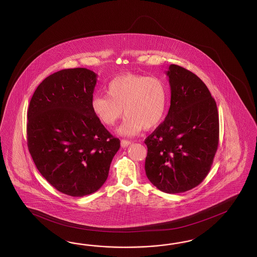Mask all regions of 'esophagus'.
Wrapping results in <instances>:
<instances>
[{
  "label": "esophagus",
  "instance_id": "34e87169",
  "mask_svg": "<svg viewBox=\"0 0 257 257\" xmlns=\"http://www.w3.org/2000/svg\"><path fill=\"white\" fill-rule=\"evenodd\" d=\"M130 144H131V142H130L129 140H122L120 141V145H121V147H122V148H126V147H128Z\"/></svg>",
  "mask_w": 257,
  "mask_h": 257
}]
</instances>
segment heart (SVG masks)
<instances>
[{
    "label": "heart",
    "mask_w": 257,
    "mask_h": 257,
    "mask_svg": "<svg viewBox=\"0 0 257 257\" xmlns=\"http://www.w3.org/2000/svg\"><path fill=\"white\" fill-rule=\"evenodd\" d=\"M106 95L95 96L91 108L102 124L112 127L124 114V122L117 133L134 137L144 128L154 129L162 122L167 112L169 91L159 78L123 74L112 79Z\"/></svg>",
    "instance_id": "obj_1"
}]
</instances>
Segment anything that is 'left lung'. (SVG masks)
Here are the masks:
<instances>
[{
	"mask_svg": "<svg viewBox=\"0 0 257 257\" xmlns=\"http://www.w3.org/2000/svg\"><path fill=\"white\" fill-rule=\"evenodd\" d=\"M171 106L163 122L145 140V171L159 190L181 193L202 183L218 144L217 103L193 72L171 64L166 71Z\"/></svg>",
	"mask_w": 257,
	"mask_h": 257,
	"instance_id": "8db88e82",
	"label": "left lung"
}]
</instances>
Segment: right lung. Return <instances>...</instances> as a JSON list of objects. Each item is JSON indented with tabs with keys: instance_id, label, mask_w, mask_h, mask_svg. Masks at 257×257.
Here are the masks:
<instances>
[{
	"instance_id": "add662e5",
	"label": "right lung",
	"mask_w": 257,
	"mask_h": 257,
	"mask_svg": "<svg viewBox=\"0 0 257 257\" xmlns=\"http://www.w3.org/2000/svg\"><path fill=\"white\" fill-rule=\"evenodd\" d=\"M96 83L92 70H59L40 83L28 108L33 161L53 187L72 197L101 188L120 147L91 108Z\"/></svg>"
}]
</instances>
